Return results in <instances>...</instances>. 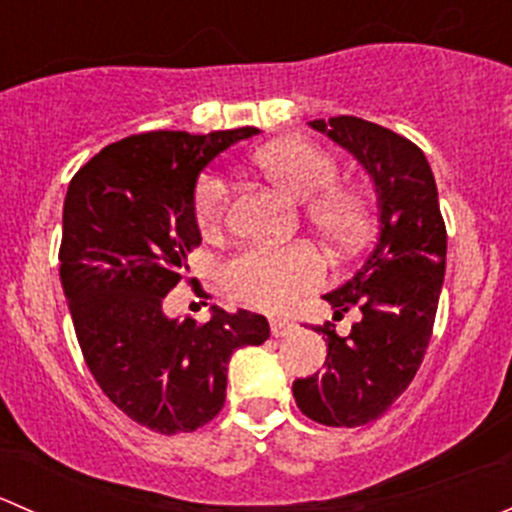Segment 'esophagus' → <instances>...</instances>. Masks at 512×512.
Returning a JSON list of instances; mask_svg holds the SVG:
<instances>
[{
	"label": "esophagus",
	"instance_id": "obj_1",
	"mask_svg": "<svg viewBox=\"0 0 512 512\" xmlns=\"http://www.w3.org/2000/svg\"><path fill=\"white\" fill-rule=\"evenodd\" d=\"M294 329H297V324L289 322V319H272V322H270L272 337H289Z\"/></svg>",
	"mask_w": 512,
	"mask_h": 512
}]
</instances>
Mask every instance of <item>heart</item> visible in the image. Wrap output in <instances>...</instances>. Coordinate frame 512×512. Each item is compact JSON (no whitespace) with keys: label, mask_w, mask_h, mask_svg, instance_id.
<instances>
[{"label":"heart","mask_w":512,"mask_h":512,"mask_svg":"<svg viewBox=\"0 0 512 512\" xmlns=\"http://www.w3.org/2000/svg\"><path fill=\"white\" fill-rule=\"evenodd\" d=\"M255 165L275 188L308 200L309 220L327 240L352 245L366 227V205L352 188H339L337 160L319 146L299 138L277 141L255 153ZM195 215L205 235H218L227 215V188L218 175L198 185ZM324 280V262L309 245L245 247L225 267L227 292L262 312H287L299 294Z\"/></svg>","instance_id":"b5f03b06"}]
</instances>
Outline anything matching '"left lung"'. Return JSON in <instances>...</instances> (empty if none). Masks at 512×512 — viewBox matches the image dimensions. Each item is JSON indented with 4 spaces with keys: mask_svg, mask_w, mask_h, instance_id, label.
<instances>
[{
    "mask_svg": "<svg viewBox=\"0 0 512 512\" xmlns=\"http://www.w3.org/2000/svg\"><path fill=\"white\" fill-rule=\"evenodd\" d=\"M369 173L379 208V237L352 280L324 294L334 314L361 309L349 337L329 324L322 374L292 384L299 411L324 426H364L391 409L414 381L446 272V225L431 165L409 138L356 116L317 118Z\"/></svg>",
    "mask_w": 512,
    "mask_h": 512,
    "instance_id": "left-lung-1",
    "label": "left lung"
}]
</instances>
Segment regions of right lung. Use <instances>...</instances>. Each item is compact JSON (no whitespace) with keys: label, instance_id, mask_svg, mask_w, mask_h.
Wrapping results in <instances>:
<instances>
[{"label":"right lung","instance_id":"1","mask_svg":"<svg viewBox=\"0 0 512 512\" xmlns=\"http://www.w3.org/2000/svg\"><path fill=\"white\" fill-rule=\"evenodd\" d=\"M257 128L190 136L151 131L111 143L71 178L59 275L79 347L103 394L156 433L195 431L220 414L227 361L270 337L262 314L213 307L205 324L170 319L163 297L200 245V173Z\"/></svg>","mask_w":512,"mask_h":512}]
</instances>
